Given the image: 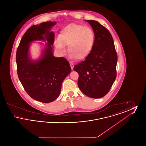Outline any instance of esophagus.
I'll return each instance as SVG.
<instances>
[{
  "label": "esophagus",
  "instance_id": "1",
  "mask_svg": "<svg viewBox=\"0 0 146 146\" xmlns=\"http://www.w3.org/2000/svg\"><path fill=\"white\" fill-rule=\"evenodd\" d=\"M70 66L71 69L72 70H73V68H74V64H73V63H70Z\"/></svg>",
  "mask_w": 146,
  "mask_h": 146
}]
</instances>
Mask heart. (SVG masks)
<instances>
[{
    "mask_svg": "<svg viewBox=\"0 0 146 146\" xmlns=\"http://www.w3.org/2000/svg\"><path fill=\"white\" fill-rule=\"evenodd\" d=\"M95 33L91 28L83 25L70 24L63 28L56 39V47L61 51L68 45L70 56L82 60L90 54L95 44Z\"/></svg>",
    "mask_w": 146,
    "mask_h": 146,
    "instance_id": "heart-1",
    "label": "heart"
}]
</instances>
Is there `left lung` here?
<instances>
[{
  "label": "left lung",
  "mask_w": 146,
  "mask_h": 146,
  "mask_svg": "<svg viewBox=\"0 0 146 146\" xmlns=\"http://www.w3.org/2000/svg\"><path fill=\"white\" fill-rule=\"evenodd\" d=\"M95 33L93 49L85 61L75 65L79 74L78 85L88 97L100 98L110 90L116 76L117 54L111 35L98 22L86 20Z\"/></svg>",
  "instance_id": "left-lung-1"
}]
</instances>
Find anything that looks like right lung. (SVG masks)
I'll list each match as a JSON object with an SVG mask.
<instances>
[{"mask_svg":"<svg viewBox=\"0 0 146 146\" xmlns=\"http://www.w3.org/2000/svg\"><path fill=\"white\" fill-rule=\"evenodd\" d=\"M56 23L48 21L31 27L22 38L16 52L17 74L22 86L32 98L43 103L53 102L58 97L63 81L71 71L66 58L53 55L55 34L51 30ZM37 40L47 42L40 58L33 60L29 48Z\"/></svg>","mask_w":146,"mask_h":146,"instance_id":"1","label":"right lung"}]
</instances>
